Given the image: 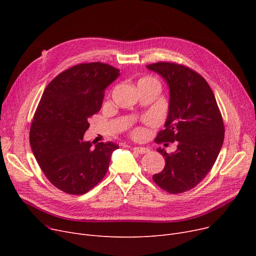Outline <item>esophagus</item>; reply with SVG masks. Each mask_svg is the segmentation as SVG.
<instances>
[{
    "mask_svg": "<svg viewBox=\"0 0 256 256\" xmlns=\"http://www.w3.org/2000/svg\"><path fill=\"white\" fill-rule=\"evenodd\" d=\"M132 150H134V152H138V154H147V152H150V150H148V148H146V147H138V146L132 147Z\"/></svg>",
    "mask_w": 256,
    "mask_h": 256,
    "instance_id": "obj_1",
    "label": "esophagus"
}]
</instances>
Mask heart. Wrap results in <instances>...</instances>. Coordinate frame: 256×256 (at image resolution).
Returning a JSON list of instances; mask_svg holds the SVG:
<instances>
[{"instance_id": "b5f03b06", "label": "heart", "mask_w": 256, "mask_h": 256, "mask_svg": "<svg viewBox=\"0 0 256 256\" xmlns=\"http://www.w3.org/2000/svg\"><path fill=\"white\" fill-rule=\"evenodd\" d=\"M141 82H156V80L150 78H142L139 80V83H141Z\"/></svg>"}]
</instances>
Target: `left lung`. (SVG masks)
<instances>
[{
  "label": "left lung",
  "instance_id": "1",
  "mask_svg": "<svg viewBox=\"0 0 256 256\" xmlns=\"http://www.w3.org/2000/svg\"><path fill=\"white\" fill-rule=\"evenodd\" d=\"M146 68L164 78L169 88L165 130L156 143L178 141V150L165 156V167L152 180L171 194L193 189L212 169L222 148L224 124L216 98L206 80L196 72L176 63L158 62Z\"/></svg>",
  "mask_w": 256,
  "mask_h": 256
}]
</instances>
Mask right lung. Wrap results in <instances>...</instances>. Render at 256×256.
<instances>
[{"label":"right lung","instance_id":"add662e5","mask_svg":"<svg viewBox=\"0 0 256 256\" xmlns=\"http://www.w3.org/2000/svg\"><path fill=\"white\" fill-rule=\"evenodd\" d=\"M120 70L100 62L83 63L58 74L46 86L30 128V144L39 167L59 190L82 195L106 176L112 142L85 141L88 119L100 110L104 90Z\"/></svg>","mask_w":256,"mask_h":256}]
</instances>
